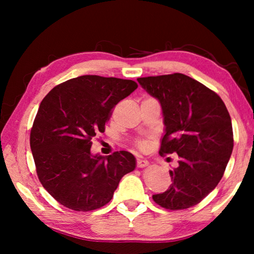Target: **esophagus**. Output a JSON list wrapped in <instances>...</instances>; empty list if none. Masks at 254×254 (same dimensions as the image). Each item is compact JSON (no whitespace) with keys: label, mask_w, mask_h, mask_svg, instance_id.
Masks as SVG:
<instances>
[{"label":"esophagus","mask_w":254,"mask_h":254,"mask_svg":"<svg viewBox=\"0 0 254 254\" xmlns=\"http://www.w3.org/2000/svg\"><path fill=\"white\" fill-rule=\"evenodd\" d=\"M148 160H145V159H137L136 160V166L139 167V168H142V167L148 166Z\"/></svg>","instance_id":"esophagus-1"}]
</instances>
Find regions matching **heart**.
Here are the masks:
<instances>
[{"instance_id":"b5f03b06","label":"heart","mask_w":254,"mask_h":254,"mask_svg":"<svg viewBox=\"0 0 254 254\" xmlns=\"http://www.w3.org/2000/svg\"><path fill=\"white\" fill-rule=\"evenodd\" d=\"M135 144L137 145V148H140V149H147V147L149 145V140L148 139H139L135 142Z\"/></svg>"}]
</instances>
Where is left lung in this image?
I'll use <instances>...</instances> for the list:
<instances>
[{"label":"left lung","instance_id":"1","mask_svg":"<svg viewBox=\"0 0 254 254\" xmlns=\"http://www.w3.org/2000/svg\"><path fill=\"white\" fill-rule=\"evenodd\" d=\"M160 102L166 134L159 153H177L171 185L154 203L170 210L200 203L220 183L233 150V128L224 102L199 81L179 72L137 78Z\"/></svg>","mask_w":254,"mask_h":254}]
</instances>
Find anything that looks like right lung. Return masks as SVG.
<instances>
[{
    "instance_id": "1",
    "label": "right lung",
    "mask_w": 254,
    "mask_h": 254,
    "mask_svg": "<svg viewBox=\"0 0 254 254\" xmlns=\"http://www.w3.org/2000/svg\"><path fill=\"white\" fill-rule=\"evenodd\" d=\"M136 87L131 79L84 75L55 86L40 103L30 147L38 178L59 204L77 212L101 208L134 170L132 153L93 157L91 147L115 105Z\"/></svg>"
}]
</instances>
